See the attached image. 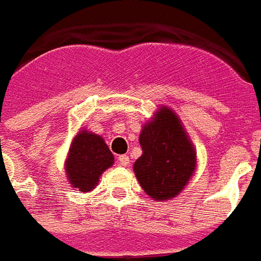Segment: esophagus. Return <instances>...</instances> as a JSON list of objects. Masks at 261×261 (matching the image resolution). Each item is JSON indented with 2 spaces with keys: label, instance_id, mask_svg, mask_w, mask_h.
I'll return each mask as SVG.
<instances>
[{
  "label": "esophagus",
  "instance_id": "esophagus-1",
  "mask_svg": "<svg viewBox=\"0 0 261 261\" xmlns=\"http://www.w3.org/2000/svg\"><path fill=\"white\" fill-rule=\"evenodd\" d=\"M118 163H119L121 167H128L129 163H130V159H129L128 155L123 154V155H119V157H118Z\"/></svg>",
  "mask_w": 261,
  "mask_h": 261
}]
</instances>
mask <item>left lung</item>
I'll use <instances>...</instances> for the list:
<instances>
[{
    "instance_id": "1",
    "label": "left lung",
    "mask_w": 261,
    "mask_h": 261,
    "mask_svg": "<svg viewBox=\"0 0 261 261\" xmlns=\"http://www.w3.org/2000/svg\"><path fill=\"white\" fill-rule=\"evenodd\" d=\"M143 154L133 171L143 191L154 200H170L188 185L196 170V151L179 117L161 107L142 128Z\"/></svg>"
}]
</instances>
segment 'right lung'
I'll list each match as a JSON object with an SVG mask.
<instances>
[{"label":"right lung","instance_id":"add662e5","mask_svg":"<svg viewBox=\"0 0 261 261\" xmlns=\"http://www.w3.org/2000/svg\"><path fill=\"white\" fill-rule=\"evenodd\" d=\"M114 164V155L101 136L82 129L70 143L65 171L72 188L90 192L98 184L100 175Z\"/></svg>","mask_w":261,"mask_h":261}]
</instances>
